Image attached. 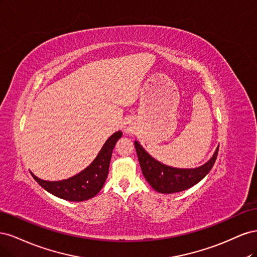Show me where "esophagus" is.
<instances>
[{
  "label": "esophagus",
  "mask_w": 257,
  "mask_h": 257,
  "mask_svg": "<svg viewBox=\"0 0 257 257\" xmlns=\"http://www.w3.org/2000/svg\"><path fill=\"white\" fill-rule=\"evenodd\" d=\"M125 132H126V133H128V134H133V132H134V125H133V124L128 123L127 125H126V127H125Z\"/></svg>",
  "instance_id": "esophagus-1"
}]
</instances>
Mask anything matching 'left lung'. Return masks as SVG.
I'll return each instance as SVG.
<instances>
[{
    "instance_id": "obj_1",
    "label": "left lung",
    "mask_w": 257,
    "mask_h": 257,
    "mask_svg": "<svg viewBox=\"0 0 257 257\" xmlns=\"http://www.w3.org/2000/svg\"><path fill=\"white\" fill-rule=\"evenodd\" d=\"M135 149L146 180L152 189L163 194H173L188 190L203 180L213 167L219 152L217 147L212 158L199 167L176 168L163 164L152 158L137 141H135Z\"/></svg>"
}]
</instances>
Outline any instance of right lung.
Listing matches in <instances>:
<instances>
[{
    "mask_svg": "<svg viewBox=\"0 0 257 257\" xmlns=\"http://www.w3.org/2000/svg\"><path fill=\"white\" fill-rule=\"evenodd\" d=\"M122 137L118 131L107 139L102 149L91 164L82 172L60 181H47L36 177L30 172L36 182L52 195L69 201H83L94 197L102 190L109 170L113 148Z\"/></svg>",
    "mask_w": 257,
    "mask_h": 257,
    "instance_id": "1",
    "label": "right lung"
}]
</instances>
